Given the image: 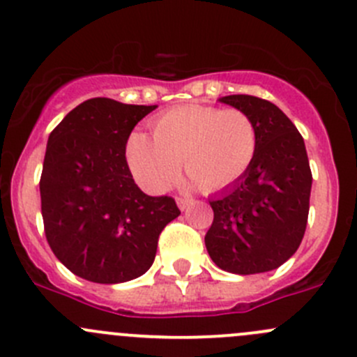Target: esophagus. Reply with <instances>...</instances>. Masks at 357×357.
I'll return each instance as SVG.
<instances>
[{"mask_svg": "<svg viewBox=\"0 0 357 357\" xmlns=\"http://www.w3.org/2000/svg\"><path fill=\"white\" fill-rule=\"evenodd\" d=\"M176 202H178V207L181 208V211H186V208L190 207V204H192V199H186V197H176Z\"/></svg>", "mask_w": 357, "mask_h": 357, "instance_id": "esophagus-1", "label": "esophagus"}]
</instances>
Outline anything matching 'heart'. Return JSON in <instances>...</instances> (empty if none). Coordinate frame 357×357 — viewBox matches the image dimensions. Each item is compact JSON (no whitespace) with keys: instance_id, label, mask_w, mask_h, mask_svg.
Returning <instances> with one entry per match:
<instances>
[{"instance_id":"obj_1","label":"heart","mask_w":357,"mask_h":357,"mask_svg":"<svg viewBox=\"0 0 357 357\" xmlns=\"http://www.w3.org/2000/svg\"><path fill=\"white\" fill-rule=\"evenodd\" d=\"M153 138L132 132L128 160L139 183L164 192L178 178L181 160L193 183L218 192L238 181L257 153V128L247 112L181 105L153 121Z\"/></svg>"}]
</instances>
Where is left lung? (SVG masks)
Segmentation results:
<instances>
[{"mask_svg":"<svg viewBox=\"0 0 357 357\" xmlns=\"http://www.w3.org/2000/svg\"><path fill=\"white\" fill-rule=\"evenodd\" d=\"M247 112L257 128V153L238 181L211 200L214 221L205 247L215 266L236 275L280 268L305 233L312 174L304 139L275 103L250 95L219 98Z\"/></svg>","mask_w":357,"mask_h":357,"instance_id":"obj_1","label":"left lung"}]
</instances>
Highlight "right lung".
Returning <instances> with one entry per match:
<instances>
[{"mask_svg":"<svg viewBox=\"0 0 357 357\" xmlns=\"http://www.w3.org/2000/svg\"><path fill=\"white\" fill-rule=\"evenodd\" d=\"M157 105L91 98L52 131L39 192L48 245L74 275L122 283L153 264L162 229L181 214L172 197H149L126 160L135 126Z\"/></svg>","mask_w":357,"mask_h":357,"instance_id":"add662e5","label":"right lung"}]
</instances>
